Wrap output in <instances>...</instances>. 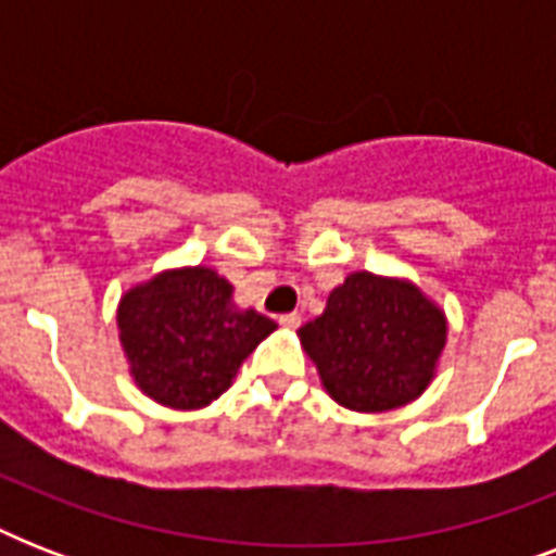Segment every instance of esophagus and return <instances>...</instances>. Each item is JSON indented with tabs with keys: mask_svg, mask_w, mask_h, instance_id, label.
I'll return each mask as SVG.
<instances>
[{
	"mask_svg": "<svg viewBox=\"0 0 556 556\" xmlns=\"http://www.w3.org/2000/svg\"><path fill=\"white\" fill-rule=\"evenodd\" d=\"M300 323H303V317H300L296 312L282 314V317H279V326H282V329H300Z\"/></svg>",
	"mask_w": 556,
	"mask_h": 556,
	"instance_id": "34e87169",
	"label": "esophagus"
}]
</instances>
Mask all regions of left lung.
<instances>
[{
  "mask_svg": "<svg viewBox=\"0 0 556 556\" xmlns=\"http://www.w3.org/2000/svg\"><path fill=\"white\" fill-rule=\"evenodd\" d=\"M300 334L338 404L383 413L427 389L447 323L415 286L361 270L331 291L326 312Z\"/></svg>",
  "mask_w": 556,
  "mask_h": 556,
  "instance_id": "8db88e82",
  "label": "left lung"
}]
</instances>
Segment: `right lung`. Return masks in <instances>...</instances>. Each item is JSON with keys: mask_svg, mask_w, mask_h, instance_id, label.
Instances as JSON below:
<instances>
[{"mask_svg": "<svg viewBox=\"0 0 556 556\" xmlns=\"http://www.w3.org/2000/svg\"><path fill=\"white\" fill-rule=\"evenodd\" d=\"M117 326L135 383L176 409L216 401L277 329L265 314L239 312L233 286L210 268L167 270L132 288L121 300Z\"/></svg>", "mask_w": 556, "mask_h": 556, "instance_id": "add662e5", "label": "right lung"}]
</instances>
